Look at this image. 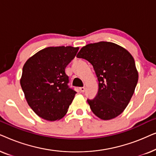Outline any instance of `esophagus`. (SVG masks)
<instances>
[{
  "label": "esophagus",
  "mask_w": 156,
  "mask_h": 156,
  "mask_svg": "<svg viewBox=\"0 0 156 156\" xmlns=\"http://www.w3.org/2000/svg\"><path fill=\"white\" fill-rule=\"evenodd\" d=\"M85 89H85V87H80V91H81V92H82V93L84 92Z\"/></svg>",
  "instance_id": "34e87169"
}]
</instances>
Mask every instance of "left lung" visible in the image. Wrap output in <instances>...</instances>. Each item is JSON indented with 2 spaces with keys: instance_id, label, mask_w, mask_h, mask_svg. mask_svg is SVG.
Here are the masks:
<instances>
[{
  "instance_id": "left-lung-1",
  "label": "left lung",
  "mask_w": 156,
  "mask_h": 156,
  "mask_svg": "<svg viewBox=\"0 0 156 156\" xmlns=\"http://www.w3.org/2000/svg\"><path fill=\"white\" fill-rule=\"evenodd\" d=\"M76 57L92 65L99 81L97 96L87 99L91 110L102 120L116 118L126 108L138 83L133 57L122 47L104 41L83 47Z\"/></svg>"
}]
</instances>
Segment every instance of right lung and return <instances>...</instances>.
<instances>
[{
    "label": "right lung",
    "mask_w": 156,
    "mask_h": 156,
    "mask_svg": "<svg viewBox=\"0 0 156 156\" xmlns=\"http://www.w3.org/2000/svg\"><path fill=\"white\" fill-rule=\"evenodd\" d=\"M79 48L49 47L27 59L23 68L20 85L27 104L45 120H59L67 114L76 91L68 85L65 68Z\"/></svg>",
    "instance_id": "obj_1"
}]
</instances>
